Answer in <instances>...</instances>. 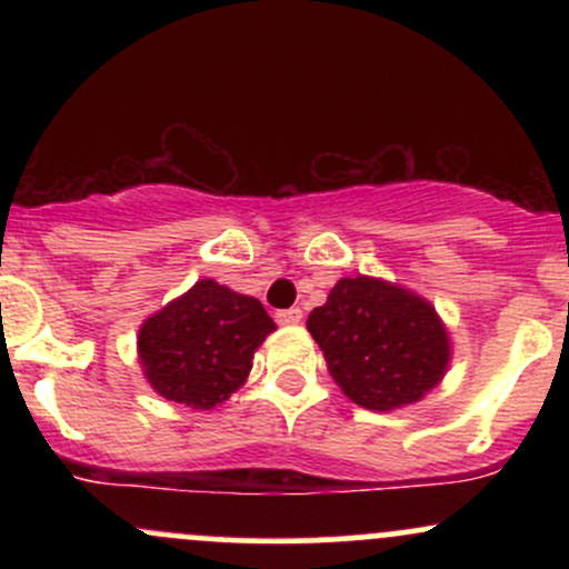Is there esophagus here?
<instances>
[{"mask_svg": "<svg viewBox=\"0 0 569 569\" xmlns=\"http://www.w3.org/2000/svg\"><path fill=\"white\" fill-rule=\"evenodd\" d=\"M276 321L280 326H297L302 323V310L299 307H291V310H278L276 312Z\"/></svg>", "mask_w": 569, "mask_h": 569, "instance_id": "1", "label": "esophagus"}]
</instances>
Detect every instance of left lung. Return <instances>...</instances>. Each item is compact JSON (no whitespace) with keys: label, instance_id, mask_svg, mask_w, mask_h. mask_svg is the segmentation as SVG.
Masks as SVG:
<instances>
[{"label":"left lung","instance_id":"obj_1","mask_svg":"<svg viewBox=\"0 0 569 569\" xmlns=\"http://www.w3.org/2000/svg\"><path fill=\"white\" fill-rule=\"evenodd\" d=\"M326 369L358 407L390 411L422 401L447 375L452 339L436 307L385 278L337 280L307 318Z\"/></svg>","mask_w":569,"mask_h":569}]
</instances>
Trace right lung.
<instances>
[{"label": "right lung", "instance_id": "add662e5", "mask_svg": "<svg viewBox=\"0 0 569 569\" xmlns=\"http://www.w3.org/2000/svg\"><path fill=\"white\" fill-rule=\"evenodd\" d=\"M272 331L257 297L202 278L139 326L136 350L154 393L208 411L243 388L253 352Z\"/></svg>", "mask_w": 569, "mask_h": 569}]
</instances>
